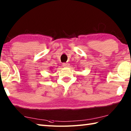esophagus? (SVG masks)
<instances>
[{"label":"esophagus","mask_w":131,"mask_h":131,"mask_svg":"<svg viewBox=\"0 0 131 131\" xmlns=\"http://www.w3.org/2000/svg\"><path fill=\"white\" fill-rule=\"evenodd\" d=\"M62 65L63 67H68L69 65V63H62Z\"/></svg>","instance_id":"obj_1"}]
</instances>
